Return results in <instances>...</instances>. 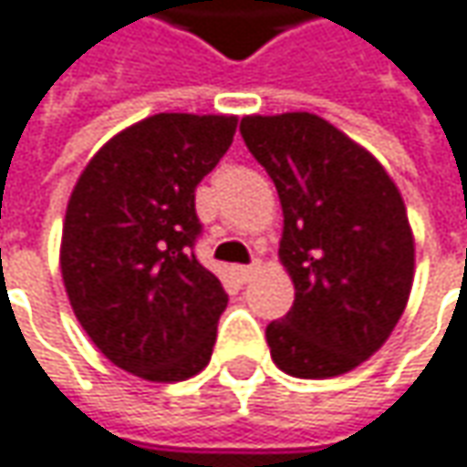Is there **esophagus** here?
I'll return each mask as SVG.
<instances>
[{
	"mask_svg": "<svg viewBox=\"0 0 467 467\" xmlns=\"http://www.w3.org/2000/svg\"><path fill=\"white\" fill-rule=\"evenodd\" d=\"M256 272H259V261H254V264H248V266H237V277H240V283H248Z\"/></svg>",
	"mask_w": 467,
	"mask_h": 467,
	"instance_id": "esophagus-1",
	"label": "esophagus"
}]
</instances>
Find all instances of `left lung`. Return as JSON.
<instances>
[{
  "label": "left lung",
  "instance_id": "1",
  "mask_svg": "<svg viewBox=\"0 0 467 467\" xmlns=\"http://www.w3.org/2000/svg\"><path fill=\"white\" fill-rule=\"evenodd\" d=\"M240 134L277 187L296 298L266 325L275 365L333 378L375 354L407 306L415 243L383 166L315 113L248 116Z\"/></svg>",
  "mask_w": 467,
  "mask_h": 467
}]
</instances>
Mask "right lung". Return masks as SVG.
<instances>
[{"instance_id": "add662e5", "label": "right lung", "mask_w": 467, "mask_h": 467, "mask_svg": "<svg viewBox=\"0 0 467 467\" xmlns=\"http://www.w3.org/2000/svg\"><path fill=\"white\" fill-rule=\"evenodd\" d=\"M234 126V116H150L116 134L73 187L60 248L70 306L113 365L145 380H184L211 359L227 290L195 256V190Z\"/></svg>"}]
</instances>
